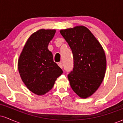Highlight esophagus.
Listing matches in <instances>:
<instances>
[{"mask_svg":"<svg viewBox=\"0 0 123 123\" xmlns=\"http://www.w3.org/2000/svg\"><path fill=\"white\" fill-rule=\"evenodd\" d=\"M58 66H60L61 68H63V65H62V63L61 62H60V63H58Z\"/></svg>","mask_w":123,"mask_h":123,"instance_id":"34e87169","label":"esophagus"}]
</instances>
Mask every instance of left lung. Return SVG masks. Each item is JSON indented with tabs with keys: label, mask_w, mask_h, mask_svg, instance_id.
Masks as SVG:
<instances>
[{
	"label": "left lung",
	"mask_w": 123,
	"mask_h": 123,
	"mask_svg": "<svg viewBox=\"0 0 123 123\" xmlns=\"http://www.w3.org/2000/svg\"><path fill=\"white\" fill-rule=\"evenodd\" d=\"M60 33L73 55V70L68 75L70 87L80 98H88L98 90L105 77L106 59L104 49L84 26L62 29Z\"/></svg>",
	"instance_id": "left-lung-1"
}]
</instances>
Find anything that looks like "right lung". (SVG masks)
I'll return each instance as SVG.
<instances>
[{
	"label": "right lung",
	"mask_w": 123,
	"mask_h": 123,
	"mask_svg": "<svg viewBox=\"0 0 123 123\" xmlns=\"http://www.w3.org/2000/svg\"><path fill=\"white\" fill-rule=\"evenodd\" d=\"M55 29L38 30L26 41L18 61V68L22 81L32 92L42 95L53 87L62 70L53 61L48 49Z\"/></svg>",
	"instance_id": "add662e5"
}]
</instances>
